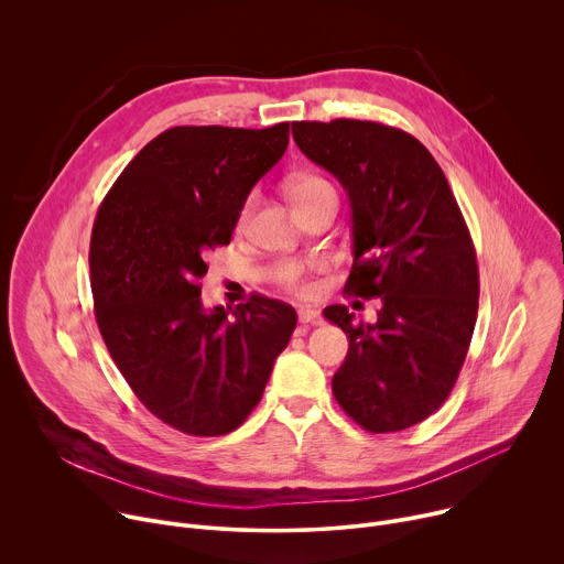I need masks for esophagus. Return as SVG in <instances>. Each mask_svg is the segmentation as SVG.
Here are the masks:
<instances>
[{
	"label": "esophagus",
	"mask_w": 564,
	"mask_h": 564,
	"mask_svg": "<svg viewBox=\"0 0 564 564\" xmlns=\"http://www.w3.org/2000/svg\"><path fill=\"white\" fill-rule=\"evenodd\" d=\"M299 335H305V333H310V328L312 326H318V312L316 310H312V307H301L299 310Z\"/></svg>",
	"instance_id": "obj_1"
}]
</instances>
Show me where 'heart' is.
<instances>
[{"instance_id":"1","label":"heart","mask_w":564,"mask_h":564,"mask_svg":"<svg viewBox=\"0 0 564 564\" xmlns=\"http://www.w3.org/2000/svg\"><path fill=\"white\" fill-rule=\"evenodd\" d=\"M324 192H333V187L321 178V176H314V174H303V176H296L290 181V194H292V200L299 203V200H305V198H312L316 194H324ZM254 205H257V196L252 194L243 207H240L238 212V227H243L252 212H254ZM285 288L292 290L294 294H301V296H310L314 292V285L310 281L303 279L301 270L299 268H292L288 274H285Z\"/></svg>"}]
</instances>
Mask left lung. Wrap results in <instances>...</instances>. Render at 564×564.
Masks as SVG:
<instances>
[{"mask_svg":"<svg viewBox=\"0 0 564 564\" xmlns=\"http://www.w3.org/2000/svg\"><path fill=\"white\" fill-rule=\"evenodd\" d=\"M292 135L350 198L344 292L381 299L375 324H357L346 305L324 310L350 341L335 399L370 433L411 429L451 394L475 328L479 274L464 216L431 151L406 131L337 118L292 122Z\"/></svg>","mask_w":564,"mask_h":564,"instance_id":"8db88e82","label":"left lung"}]
</instances>
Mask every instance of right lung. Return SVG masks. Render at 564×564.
<instances>
[{
  "mask_svg": "<svg viewBox=\"0 0 564 564\" xmlns=\"http://www.w3.org/2000/svg\"><path fill=\"white\" fill-rule=\"evenodd\" d=\"M288 142L290 122L167 129L98 209L89 265L100 335L147 411L181 433L243 424L294 333L292 305L254 294L227 318L223 305L203 307L198 283Z\"/></svg>",
  "mask_w": 564,
  "mask_h": 564,
  "instance_id": "right-lung-1",
  "label": "right lung"
}]
</instances>
